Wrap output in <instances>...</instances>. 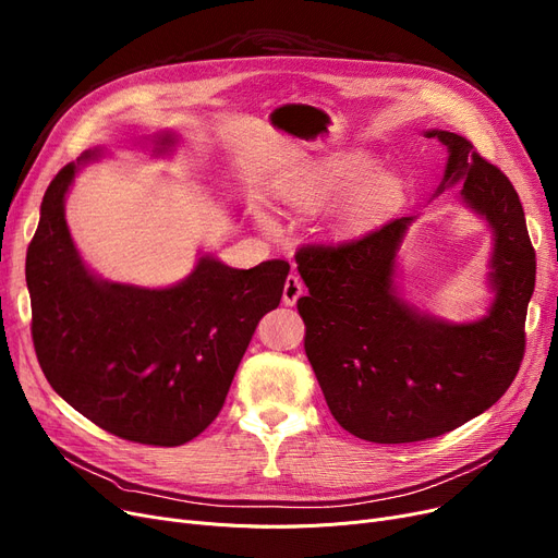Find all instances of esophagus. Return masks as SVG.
Masks as SVG:
<instances>
[{
	"label": "esophagus",
	"mask_w": 558,
	"mask_h": 558,
	"mask_svg": "<svg viewBox=\"0 0 558 558\" xmlns=\"http://www.w3.org/2000/svg\"><path fill=\"white\" fill-rule=\"evenodd\" d=\"M303 296V282L299 276H287V282H284V291H282V303L284 305H296V301Z\"/></svg>",
	"instance_id": "1"
}]
</instances>
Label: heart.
I'll return each mask as SVG.
<instances>
[{
	"label": "heart",
	"mask_w": 558,
	"mask_h": 558,
	"mask_svg": "<svg viewBox=\"0 0 558 558\" xmlns=\"http://www.w3.org/2000/svg\"><path fill=\"white\" fill-rule=\"evenodd\" d=\"M375 160L364 151H343L314 162L278 185V198L289 208L316 213L345 192L330 213L335 238H355L387 221L402 203L404 185L396 171H374ZM264 230H274L269 215L257 217Z\"/></svg>",
	"instance_id": "1"
}]
</instances>
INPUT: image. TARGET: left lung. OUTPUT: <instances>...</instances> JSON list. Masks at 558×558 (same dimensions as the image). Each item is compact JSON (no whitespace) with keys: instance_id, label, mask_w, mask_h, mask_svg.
I'll list each match as a JSON object with an SVG mask.
<instances>
[{"instance_id":"obj_1","label":"left lung","mask_w":558,"mask_h":558,"mask_svg":"<svg viewBox=\"0 0 558 558\" xmlns=\"http://www.w3.org/2000/svg\"><path fill=\"white\" fill-rule=\"evenodd\" d=\"M448 149L436 196L463 183L465 208L493 232L486 316L452 324L398 291V251L414 217L339 246H303L299 299L305 353L335 421L371 444H414L486 412L511 387L524 355L536 253L507 175L450 131H425Z\"/></svg>"}]
</instances>
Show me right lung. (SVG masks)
I'll list each match as a JSON object with an SVG mask.
<instances>
[{
  "mask_svg": "<svg viewBox=\"0 0 558 558\" xmlns=\"http://www.w3.org/2000/svg\"><path fill=\"white\" fill-rule=\"evenodd\" d=\"M173 144L160 133L156 156ZM101 156L97 146L65 165L40 205L26 251L36 355L51 389L101 429L183 446L221 412L259 318L280 305L289 262L232 269L201 255L185 280L162 289L95 276L72 242L65 196L78 165Z\"/></svg>",
  "mask_w": 558,
  "mask_h": 558,
  "instance_id": "obj_1",
  "label": "right lung"
}]
</instances>
